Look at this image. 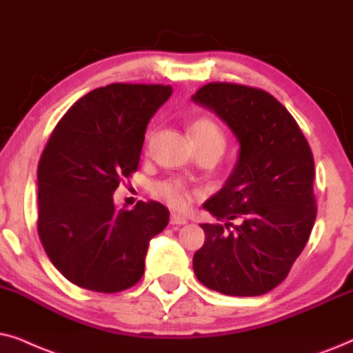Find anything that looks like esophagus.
<instances>
[{
    "instance_id": "34e87169",
    "label": "esophagus",
    "mask_w": 353,
    "mask_h": 353,
    "mask_svg": "<svg viewBox=\"0 0 353 353\" xmlns=\"http://www.w3.org/2000/svg\"><path fill=\"white\" fill-rule=\"evenodd\" d=\"M169 223L171 224H187V218L185 216H181V214H171V219H169Z\"/></svg>"
}]
</instances>
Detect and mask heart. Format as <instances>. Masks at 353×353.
Returning a JSON list of instances; mask_svg holds the SVG:
<instances>
[{"label": "heart", "instance_id": "obj_1", "mask_svg": "<svg viewBox=\"0 0 353 353\" xmlns=\"http://www.w3.org/2000/svg\"><path fill=\"white\" fill-rule=\"evenodd\" d=\"M189 129L196 148H216L223 153L225 137L219 125L211 117H196L190 122ZM152 140L153 132L148 134L147 137V148L152 143ZM154 195L166 201L174 210H185L192 203V199L196 195V190L192 189L185 181L179 179V177H172V179L158 182L157 187H154Z\"/></svg>", "mask_w": 353, "mask_h": 353}]
</instances>
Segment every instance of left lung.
Instances as JSON below:
<instances>
[{
	"mask_svg": "<svg viewBox=\"0 0 353 353\" xmlns=\"http://www.w3.org/2000/svg\"><path fill=\"white\" fill-rule=\"evenodd\" d=\"M192 98L214 111L241 143L231 177L203 205L219 223L201 224L195 276L224 295H263L288 278L312 234V148L294 116L261 88L210 82Z\"/></svg>",
	"mask_w": 353,
	"mask_h": 353,
	"instance_id": "1",
	"label": "left lung"
}]
</instances>
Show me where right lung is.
I'll return each mask as SVG.
<instances>
[{
	"label": "right lung",
	"mask_w": 353,
	"mask_h": 353,
	"mask_svg": "<svg viewBox=\"0 0 353 353\" xmlns=\"http://www.w3.org/2000/svg\"><path fill=\"white\" fill-rule=\"evenodd\" d=\"M161 83H111L69 108L40 157L39 237L61 274L101 294L142 279L148 242L168 225L158 201L114 208L112 194L137 171L147 124L171 97Z\"/></svg>",
	"instance_id": "obj_1"
}]
</instances>
